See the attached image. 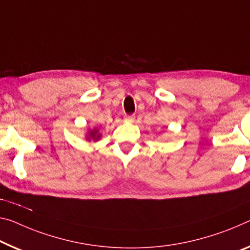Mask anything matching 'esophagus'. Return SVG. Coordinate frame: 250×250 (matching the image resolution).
<instances>
[{"mask_svg": "<svg viewBox=\"0 0 250 250\" xmlns=\"http://www.w3.org/2000/svg\"><path fill=\"white\" fill-rule=\"evenodd\" d=\"M134 120H135V116H134V115H126L125 116V121L126 122H134Z\"/></svg>", "mask_w": 250, "mask_h": 250, "instance_id": "1", "label": "esophagus"}]
</instances>
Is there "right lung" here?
<instances>
[{
  "label": "right lung",
  "mask_w": 250,
  "mask_h": 250,
  "mask_svg": "<svg viewBox=\"0 0 250 250\" xmlns=\"http://www.w3.org/2000/svg\"><path fill=\"white\" fill-rule=\"evenodd\" d=\"M101 134L98 133V129L97 128H94V129H91V130H89V132H88V136H87V138H88V141H90V140H93V141H98L99 138H101Z\"/></svg>",
  "instance_id": "right-lung-1"
}]
</instances>
